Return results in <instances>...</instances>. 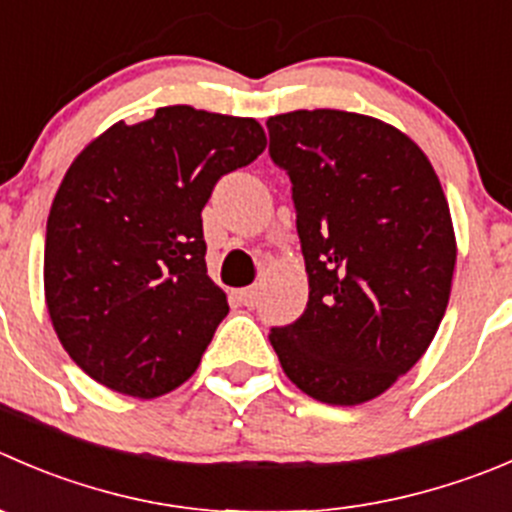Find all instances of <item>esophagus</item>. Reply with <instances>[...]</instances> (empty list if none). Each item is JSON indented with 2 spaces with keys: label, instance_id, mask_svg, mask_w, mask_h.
Returning <instances> with one entry per match:
<instances>
[{
  "label": "esophagus",
  "instance_id": "1",
  "mask_svg": "<svg viewBox=\"0 0 512 512\" xmlns=\"http://www.w3.org/2000/svg\"><path fill=\"white\" fill-rule=\"evenodd\" d=\"M257 297H260V290H257V285L245 287V290L237 292V300H240L245 307H255L257 305Z\"/></svg>",
  "mask_w": 512,
  "mask_h": 512
}]
</instances>
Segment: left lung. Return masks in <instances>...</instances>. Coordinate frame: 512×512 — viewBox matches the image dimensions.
<instances>
[{
    "instance_id": "left-lung-1",
    "label": "left lung",
    "mask_w": 512,
    "mask_h": 512,
    "mask_svg": "<svg viewBox=\"0 0 512 512\" xmlns=\"http://www.w3.org/2000/svg\"><path fill=\"white\" fill-rule=\"evenodd\" d=\"M267 130L310 282L305 312L270 342L302 393L367 403L425 355L445 315L458 257L448 200L425 152L375 117L297 109Z\"/></svg>"
}]
</instances>
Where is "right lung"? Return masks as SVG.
I'll list each match as a JSON object with an SVG mask.
<instances>
[{"label": "right lung", "instance_id": "add662e5", "mask_svg": "<svg viewBox=\"0 0 512 512\" xmlns=\"http://www.w3.org/2000/svg\"><path fill=\"white\" fill-rule=\"evenodd\" d=\"M265 145L257 119L175 104L112 124L69 165L47 220L44 297L99 385L150 400L197 370L230 312L207 275L202 207Z\"/></svg>", "mask_w": 512, "mask_h": 512}]
</instances>
